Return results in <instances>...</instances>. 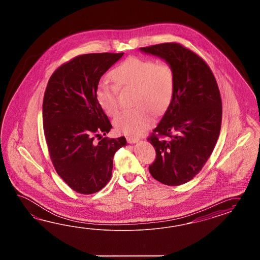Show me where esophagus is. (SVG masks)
Returning a JSON list of instances; mask_svg holds the SVG:
<instances>
[{"label": "esophagus", "mask_w": 260, "mask_h": 260, "mask_svg": "<svg viewBox=\"0 0 260 260\" xmlns=\"http://www.w3.org/2000/svg\"><path fill=\"white\" fill-rule=\"evenodd\" d=\"M126 139H127V142L128 144H134V143H136V142H138V141H139L138 138L132 137V136H127V137H126Z\"/></svg>", "instance_id": "esophagus-1"}]
</instances>
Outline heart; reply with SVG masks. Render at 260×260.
<instances>
[{"label": "heart", "instance_id": "heart-1", "mask_svg": "<svg viewBox=\"0 0 260 260\" xmlns=\"http://www.w3.org/2000/svg\"><path fill=\"white\" fill-rule=\"evenodd\" d=\"M114 82H101L96 86V100L103 111L114 116L119 110L118 89L134 87L133 104L136 107L125 110L114 120L117 132L139 135L153 122L152 111L164 112L171 103L175 91V71L167 62L132 56L110 72Z\"/></svg>", "mask_w": 260, "mask_h": 260}]
</instances>
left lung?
<instances>
[{
  "label": "left lung",
  "mask_w": 260,
  "mask_h": 260,
  "mask_svg": "<svg viewBox=\"0 0 260 260\" xmlns=\"http://www.w3.org/2000/svg\"><path fill=\"white\" fill-rule=\"evenodd\" d=\"M165 59L175 71L171 103L147 141L156 150L149 173L168 186L186 183L202 170L222 124V100L215 77L198 54L171 42L141 48Z\"/></svg>",
  "instance_id": "obj_1"
}]
</instances>
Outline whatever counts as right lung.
Returning <instances> with one entry per match:
<instances>
[{
    "mask_svg": "<svg viewBox=\"0 0 260 260\" xmlns=\"http://www.w3.org/2000/svg\"><path fill=\"white\" fill-rule=\"evenodd\" d=\"M123 54L76 56L52 73L45 90L43 128L51 162L63 181L82 194L106 186L114 154L127 145L125 137L102 138L112 124L95 95L102 75Z\"/></svg>",
    "mask_w": 260,
    "mask_h": 260,
    "instance_id": "1",
    "label": "right lung"
}]
</instances>
